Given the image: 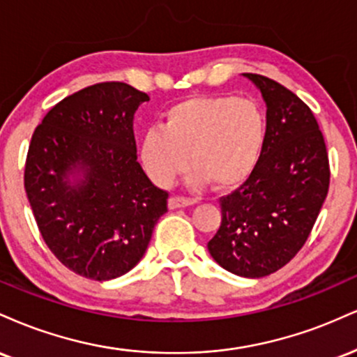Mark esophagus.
I'll list each match as a JSON object with an SVG mask.
<instances>
[{
	"label": "esophagus",
	"instance_id": "1",
	"mask_svg": "<svg viewBox=\"0 0 357 357\" xmlns=\"http://www.w3.org/2000/svg\"><path fill=\"white\" fill-rule=\"evenodd\" d=\"M194 204V200L187 199V197H180V195H174L169 199V208H182V207H188V205Z\"/></svg>",
	"mask_w": 357,
	"mask_h": 357
}]
</instances>
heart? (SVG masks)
<instances>
[{"label": "heart", "mask_w": 357, "mask_h": 357, "mask_svg": "<svg viewBox=\"0 0 357 357\" xmlns=\"http://www.w3.org/2000/svg\"><path fill=\"white\" fill-rule=\"evenodd\" d=\"M266 137V115L252 98L194 96L172 105L162 127L146 130L140 155L158 185H170L192 165L194 185L213 182L227 188L252 172Z\"/></svg>", "instance_id": "obj_1"}]
</instances>
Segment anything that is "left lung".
I'll list each match as a JSON object with an SVG mask.
<instances>
[{"label":"left lung","mask_w":357,"mask_h":357,"mask_svg":"<svg viewBox=\"0 0 357 357\" xmlns=\"http://www.w3.org/2000/svg\"><path fill=\"white\" fill-rule=\"evenodd\" d=\"M244 77L266 102V145L245 182L220 197V227L207 247L225 271L257 279L303 249L328 195L331 170L311 108L274 79Z\"/></svg>","instance_id":"1"}]
</instances>
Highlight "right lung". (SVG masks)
I'll list each match as a JSON object with an SVG mask.
<instances>
[{
	"label": "right lung",
	"instance_id": "right-lung-1",
	"mask_svg": "<svg viewBox=\"0 0 357 357\" xmlns=\"http://www.w3.org/2000/svg\"><path fill=\"white\" fill-rule=\"evenodd\" d=\"M149 95L105 82L66 96L31 137L24 190L41 237L75 274L110 280L144 257L169 192L137 162L133 115Z\"/></svg>",
	"mask_w": 357,
	"mask_h": 357
}]
</instances>
